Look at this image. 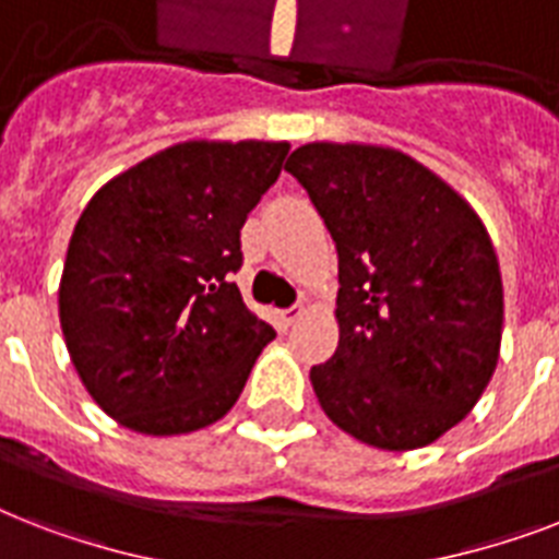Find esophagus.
Segmentation results:
<instances>
[{
	"mask_svg": "<svg viewBox=\"0 0 559 559\" xmlns=\"http://www.w3.org/2000/svg\"><path fill=\"white\" fill-rule=\"evenodd\" d=\"M301 313H305V305H293L287 310H281V319H284V324H296Z\"/></svg>",
	"mask_w": 559,
	"mask_h": 559,
	"instance_id": "34e87169",
	"label": "esophagus"
}]
</instances>
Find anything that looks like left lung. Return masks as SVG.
I'll list each match as a JSON object with an SVG mask.
<instances>
[{
	"label": "left lung",
	"mask_w": 559,
	"mask_h": 559,
	"mask_svg": "<svg viewBox=\"0 0 559 559\" xmlns=\"http://www.w3.org/2000/svg\"><path fill=\"white\" fill-rule=\"evenodd\" d=\"M340 254V348L310 380L324 415L380 450L438 441L476 406L502 342L481 219L420 162L316 142L287 159Z\"/></svg>",
	"instance_id": "8db88e82"
}]
</instances>
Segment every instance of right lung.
<instances>
[{
  "label": "right lung",
  "instance_id": "right-lung-1",
  "mask_svg": "<svg viewBox=\"0 0 559 559\" xmlns=\"http://www.w3.org/2000/svg\"><path fill=\"white\" fill-rule=\"evenodd\" d=\"M287 142H186L109 179L83 209L60 328L83 385L142 435H186L235 406L275 331L237 284L246 214Z\"/></svg>",
  "mask_w": 559,
  "mask_h": 559
}]
</instances>
